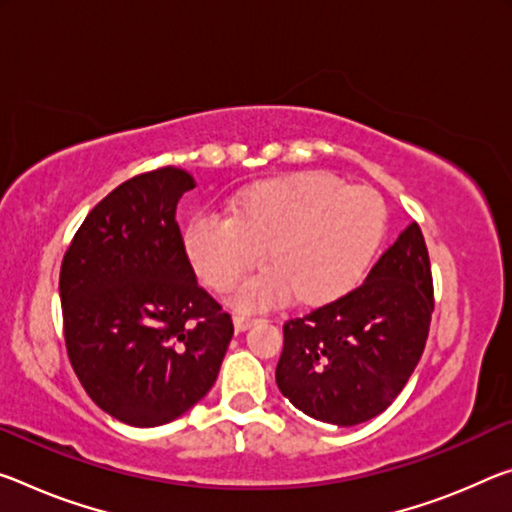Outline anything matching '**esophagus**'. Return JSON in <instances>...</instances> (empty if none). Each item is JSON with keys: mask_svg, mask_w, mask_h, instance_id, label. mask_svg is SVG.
Instances as JSON below:
<instances>
[{"mask_svg": "<svg viewBox=\"0 0 512 512\" xmlns=\"http://www.w3.org/2000/svg\"><path fill=\"white\" fill-rule=\"evenodd\" d=\"M232 321H234V328H237V332L248 330L250 326H255V323H257L255 316H246V314H237Z\"/></svg>", "mask_w": 512, "mask_h": 512, "instance_id": "34e87169", "label": "esophagus"}]
</instances>
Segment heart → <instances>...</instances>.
Segmentation results:
<instances>
[{"mask_svg": "<svg viewBox=\"0 0 512 512\" xmlns=\"http://www.w3.org/2000/svg\"><path fill=\"white\" fill-rule=\"evenodd\" d=\"M385 234L387 207L378 191L303 173L250 186L232 202L230 218L196 216L184 230V250L214 291L237 285L264 250L269 269L243 282L232 305L257 310L291 294L312 307L358 287Z\"/></svg>", "mask_w": 512, "mask_h": 512, "instance_id": "obj_1", "label": "heart"}]
</instances>
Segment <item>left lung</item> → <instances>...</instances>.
Wrapping results in <instances>:
<instances>
[{"label":"left lung","instance_id":"obj_1","mask_svg":"<svg viewBox=\"0 0 512 512\" xmlns=\"http://www.w3.org/2000/svg\"><path fill=\"white\" fill-rule=\"evenodd\" d=\"M433 278L424 234L410 223L367 280L285 323L275 383L307 417L358 426L399 396L424 353Z\"/></svg>","mask_w":512,"mask_h":512}]
</instances>
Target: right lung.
I'll use <instances>...</instances> for the list:
<instances>
[{
	"mask_svg": "<svg viewBox=\"0 0 512 512\" xmlns=\"http://www.w3.org/2000/svg\"><path fill=\"white\" fill-rule=\"evenodd\" d=\"M193 186L170 166L123 182L84 218L61 264L72 369L97 408L136 428L205 399L234 335L230 314L198 287L175 221Z\"/></svg>",
	"mask_w": 512,
	"mask_h": 512,
	"instance_id": "obj_1",
	"label": "right lung"
}]
</instances>
